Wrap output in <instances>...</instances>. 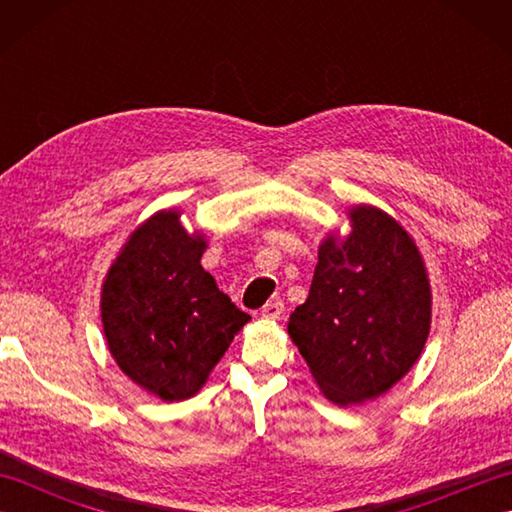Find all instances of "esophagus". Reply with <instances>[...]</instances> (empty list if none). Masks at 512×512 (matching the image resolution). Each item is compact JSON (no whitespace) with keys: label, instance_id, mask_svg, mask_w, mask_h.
Listing matches in <instances>:
<instances>
[{"label":"esophagus","instance_id":"obj_1","mask_svg":"<svg viewBox=\"0 0 512 512\" xmlns=\"http://www.w3.org/2000/svg\"><path fill=\"white\" fill-rule=\"evenodd\" d=\"M281 312H284V301L275 299V301H268L262 308V317L268 321H277L281 317Z\"/></svg>","mask_w":512,"mask_h":512}]
</instances>
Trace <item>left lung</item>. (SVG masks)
<instances>
[{
  "mask_svg": "<svg viewBox=\"0 0 512 512\" xmlns=\"http://www.w3.org/2000/svg\"><path fill=\"white\" fill-rule=\"evenodd\" d=\"M352 233L328 235L306 303L288 334L336 405L378 398L418 361L429 336L431 290L413 239L376 206L350 211Z\"/></svg>",
  "mask_w": 512,
  "mask_h": 512,
  "instance_id": "8db88e82",
  "label": "left lung"
}]
</instances>
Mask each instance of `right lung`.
I'll return each instance as SVG.
<instances>
[{
  "label": "right lung",
  "instance_id": "obj_1",
  "mask_svg": "<svg viewBox=\"0 0 512 512\" xmlns=\"http://www.w3.org/2000/svg\"><path fill=\"white\" fill-rule=\"evenodd\" d=\"M204 248V235L184 231L178 211H160L132 233L103 284L114 361L167 402L193 396L250 321L202 268Z\"/></svg>",
  "mask_w": 512,
  "mask_h": 512
}]
</instances>
